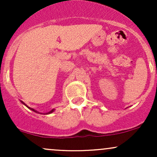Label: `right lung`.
I'll list each match as a JSON object with an SVG mask.
<instances>
[{"instance_id": "right-lung-1", "label": "right lung", "mask_w": 157, "mask_h": 157, "mask_svg": "<svg viewBox=\"0 0 157 157\" xmlns=\"http://www.w3.org/2000/svg\"><path fill=\"white\" fill-rule=\"evenodd\" d=\"M24 105H25V104H24ZM26 105V107H28V106H27L26 105ZM29 109H31V110H32V111H35V112H37V111H36L35 109H31V108H29ZM55 111V109H52V111H49V112L46 113V114H48V113H52V112H53V111Z\"/></svg>"}]
</instances>
